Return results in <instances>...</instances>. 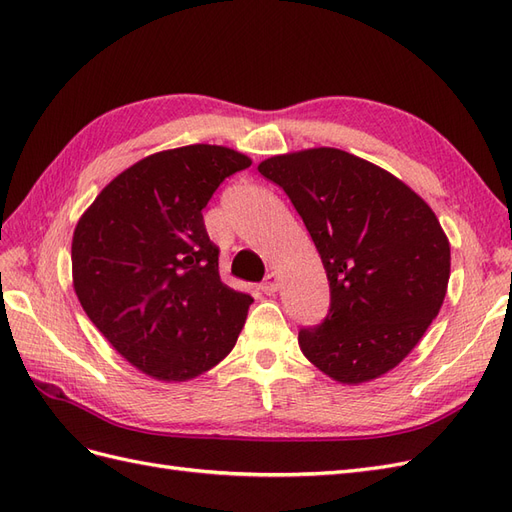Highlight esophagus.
Returning a JSON list of instances; mask_svg holds the SVG:
<instances>
[{"label":"esophagus","instance_id":"esophagus-1","mask_svg":"<svg viewBox=\"0 0 512 512\" xmlns=\"http://www.w3.org/2000/svg\"><path fill=\"white\" fill-rule=\"evenodd\" d=\"M277 288H280V275H277V273H269L265 277V282L260 284V290L265 294H275Z\"/></svg>","mask_w":512,"mask_h":512}]
</instances>
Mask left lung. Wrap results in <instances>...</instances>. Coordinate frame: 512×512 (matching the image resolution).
Returning <instances> with one entry per match:
<instances>
[{
	"label": "left lung",
	"mask_w": 512,
	"mask_h": 512,
	"mask_svg": "<svg viewBox=\"0 0 512 512\" xmlns=\"http://www.w3.org/2000/svg\"><path fill=\"white\" fill-rule=\"evenodd\" d=\"M288 194L320 254L329 316L299 331L322 374L363 384L389 374L438 316L451 277V243L412 188L348 151L314 147L258 164Z\"/></svg>",
	"instance_id": "obj_1"
}]
</instances>
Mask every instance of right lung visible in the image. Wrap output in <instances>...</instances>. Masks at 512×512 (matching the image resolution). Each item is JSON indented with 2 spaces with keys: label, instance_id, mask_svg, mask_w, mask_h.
I'll use <instances>...</instances> for the list:
<instances>
[{
  "label": "right lung",
  "instance_id": "1",
  "mask_svg": "<svg viewBox=\"0 0 512 512\" xmlns=\"http://www.w3.org/2000/svg\"><path fill=\"white\" fill-rule=\"evenodd\" d=\"M250 164L222 145L158 151L108 183L74 228L76 297L108 344L153 380L188 382L237 344L252 297L220 280L203 209Z\"/></svg>",
  "mask_w": 512,
  "mask_h": 512
}]
</instances>
